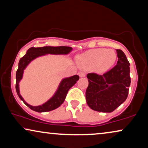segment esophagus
Here are the masks:
<instances>
[{
  "mask_svg": "<svg viewBox=\"0 0 148 148\" xmlns=\"http://www.w3.org/2000/svg\"><path fill=\"white\" fill-rule=\"evenodd\" d=\"M78 75H79V76L80 77H84L85 76H86V74H85V72H80L78 73Z\"/></svg>",
  "mask_w": 148,
  "mask_h": 148,
  "instance_id": "34e87169",
  "label": "esophagus"
}]
</instances>
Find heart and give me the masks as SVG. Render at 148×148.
Returning <instances> with one entry per match:
<instances>
[{
	"instance_id": "b5f03b06",
	"label": "heart",
	"mask_w": 148,
	"mask_h": 148,
	"mask_svg": "<svg viewBox=\"0 0 148 148\" xmlns=\"http://www.w3.org/2000/svg\"><path fill=\"white\" fill-rule=\"evenodd\" d=\"M116 53L112 49H94L88 51L78 57V62L82 68L95 67L99 72H103L113 65L116 60Z\"/></svg>"
}]
</instances>
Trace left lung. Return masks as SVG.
I'll list each match as a JSON object with an SVG mask.
<instances>
[{"instance_id": "1", "label": "left lung", "mask_w": 148, "mask_h": 148, "mask_svg": "<svg viewBox=\"0 0 148 148\" xmlns=\"http://www.w3.org/2000/svg\"><path fill=\"white\" fill-rule=\"evenodd\" d=\"M116 51L118 61L112 69L102 75L87 74L86 100L94 111L111 113L127 98L131 83L130 64L123 51L119 49Z\"/></svg>"}]
</instances>
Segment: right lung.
<instances>
[{"instance_id": "right-lung-1", "label": "right lung", "mask_w": 148, "mask_h": 148, "mask_svg": "<svg viewBox=\"0 0 148 148\" xmlns=\"http://www.w3.org/2000/svg\"><path fill=\"white\" fill-rule=\"evenodd\" d=\"M72 49L71 47L68 46H45L42 47H30L28 49L25 55L22 57L18 62V67L17 71L16 72V93L20 98L21 100L23 101V103L30 108L32 110L41 113V112H47L52 111L56 109V108L59 107L62 103H64V100L66 99L67 93L69 89L73 86L76 83V81L79 80V76L78 75L70 77V78H64L60 83L59 88H58L57 92L54 95L53 97L49 100L46 103L43 104L42 105L37 106V107H33L29 105L24 101L23 97L21 96L19 93V89H18V83L21 79L23 77V70L27 67V66L29 64L31 61H32L35 58L39 56L45 55V54H67Z\"/></svg>"}]
</instances>
